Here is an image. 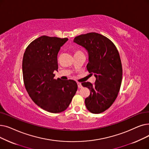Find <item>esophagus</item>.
Returning <instances> with one entry per match:
<instances>
[{"mask_svg": "<svg viewBox=\"0 0 149 149\" xmlns=\"http://www.w3.org/2000/svg\"><path fill=\"white\" fill-rule=\"evenodd\" d=\"M77 87H78V88H82V84L81 83L77 82Z\"/></svg>", "mask_w": 149, "mask_h": 149, "instance_id": "1", "label": "esophagus"}]
</instances>
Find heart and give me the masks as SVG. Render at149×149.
Instances as JSON below:
<instances>
[{
	"label": "heart",
	"instance_id": "heart-1",
	"mask_svg": "<svg viewBox=\"0 0 149 149\" xmlns=\"http://www.w3.org/2000/svg\"><path fill=\"white\" fill-rule=\"evenodd\" d=\"M79 52H77L76 53H79Z\"/></svg>",
	"mask_w": 149,
	"mask_h": 149
}]
</instances>
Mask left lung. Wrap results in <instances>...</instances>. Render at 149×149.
<instances>
[{"instance_id":"8db88e82","label":"left lung","mask_w":149,"mask_h":149,"mask_svg":"<svg viewBox=\"0 0 149 149\" xmlns=\"http://www.w3.org/2000/svg\"><path fill=\"white\" fill-rule=\"evenodd\" d=\"M73 42L87 51V69L96 77L94 84L82 83L90 90L85 100L86 106L92 113H101L114 102L121 87L123 68L119 52L110 39L96 33L81 34Z\"/></svg>"}]
</instances>
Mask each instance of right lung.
<instances>
[{"label":"right lung","instance_id":"right-lung-1","mask_svg":"<svg viewBox=\"0 0 149 149\" xmlns=\"http://www.w3.org/2000/svg\"><path fill=\"white\" fill-rule=\"evenodd\" d=\"M68 40L42 36L27 47L22 61V73L25 88L33 102L48 112L65 110L77 89L73 80L54 79L58 71V54Z\"/></svg>","mask_w":149,"mask_h":149}]
</instances>
